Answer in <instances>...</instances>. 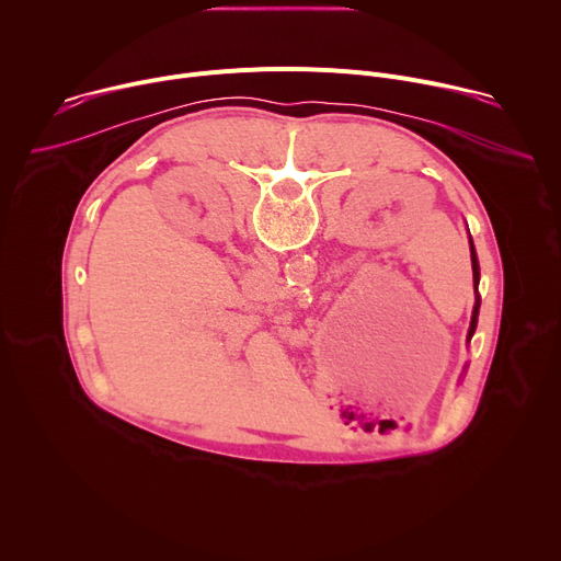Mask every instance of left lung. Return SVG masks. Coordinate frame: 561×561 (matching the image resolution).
Instances as JSON below:
<instances>
[{
  "label": "left lung",
  "instance_id": "left-lung-1",
  "mask_svg": "<svg viewBox=\"0 0 561 561\" xmlns=\"http://www.w3.org/2000/svg\"><path fill=\"white\" fill-rule=\"evenodd\" d=\"M468 244H470V262H472V288H474V306H472V314H470V327H468V342L472 340L474 335V329H477V314H479V304H482V297H479L477 293V286H479V262H477V253H474V247H472V237L468 232Z\"/></svg>",
  "mask_w": 561,
  "mask_h": 561
}]
</instances>
